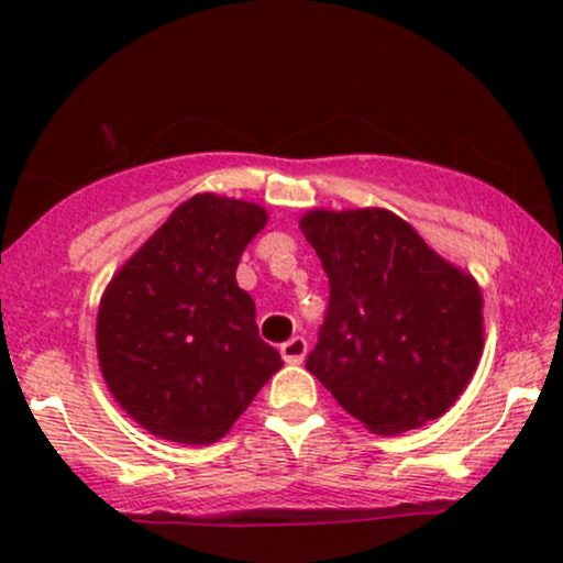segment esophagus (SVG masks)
<instances>
[{"label": "esophagus", "instance_id": "obj_1", "mask_svg": "<svg viewBox=\"0 0 563 563\" xmlns=\"http://www.w3.org/2000/svg\"><path fill=\"white\" fill-rule=\"evenodd\" d=\"M280 354L288 365H299L301 360L307 357V341H303L301 335H294V339H288L286 344L280 346Z\"/></svg>", "mask_w": 563, "mask_h": 563}]
</instances>
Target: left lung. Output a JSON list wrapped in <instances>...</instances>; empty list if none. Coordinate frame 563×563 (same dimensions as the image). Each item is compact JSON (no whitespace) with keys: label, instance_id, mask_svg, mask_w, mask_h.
<instances>
[{"label":"left lung","instance_id":"obj_1","mask_svg":"<svg viewBox=\"0 0 563 563\" xmlns=\"http://www.w3.org/2000/svg\"><path fill=\"white\" fill-rule=\"evenodd\" d=\"M299 228L331 283L307 371L373 434L444 416L482 360L484 299L474 275L389 209H312Z\"/></svg>","mask_w":563,"mask_h":563}]
</instances>
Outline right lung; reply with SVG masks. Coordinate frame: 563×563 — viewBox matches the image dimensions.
I'll use <instances>...</instances> for the list:
<instances>
[{"label": "right lung", "instance_id": "obj_1", "mask_svg": "<svg viewBox=\"0 0 563 563\" xmlns=\"http://www.w3.org/2000/svg\"><path fill=\"white\" fill-rule=\"evenodd\" d=\"M251 200L198 192L108 283L97 309V360L113 399L142 429L211 444L283 367L238 288L245 245L267 224Z\"/></svg>", "mask_w": 563, "mask_h": 563}]
</instances>
